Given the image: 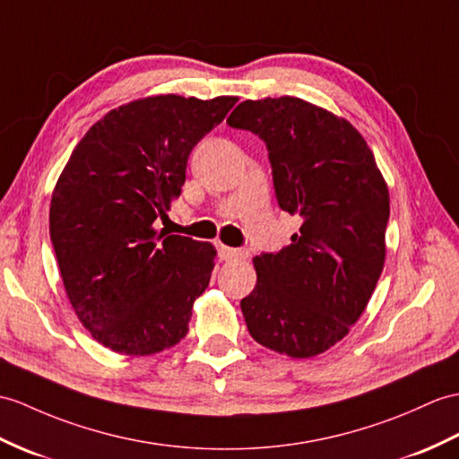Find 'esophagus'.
Instances as JSON below:
<instances>
[{
	"mask_svg": "<svg viewBox=\"0 0 459 459\" xmlns=\"http://www.w3.org/2000/svg\"><path fill=\"white\" fill-rule=\"evenodd\" d=\"M217 250H219V258L221 260H244L248 255L247 250H240V248H230L225 247V244H217Z\"/></svg>",
	"mask_w": 459,
	"mask_h": 459,
	"instance_id": "34e87169",
	"label": "esophagus"
}]
</instances>
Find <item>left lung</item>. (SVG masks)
Returning <instances> with one entry per match:
<instances>
[{
	"label": "left lung",
	"mask_w": 459,
	"mask_h": 459,
	"mask_svg": "<svg viewBox=\"0 0 459 459\" xmlns=\"http://www.w3.org/2000/svg\"><path fill=\"white\" fill-rule=\"evenodd\" d=\"M227 123L268 146L278 204L303 217L278 254L254 258L240 301L255 342L295 359L323 354L356 325L385 264L389 189L366 138L301 98L242 101Z\"/></svg>",
	"instance_id": "left-lung-1"
}]
</instances>
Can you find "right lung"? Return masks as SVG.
<instances>
[{"instance_id":"1","label":"right lung","mask_w":459,"mask_h":459,"mask_svg":"<svg viewBox=\"0 0 459 459\" xmlns=\"http://www.w3.org/2000/svg\"><path fill=\"white\" fill-rule=\"evenodd\" d=\"M238 98L151 95L90 126L50 199V240L80 323L117 354L151 356L187 334L217 250L154 229L179 197L189 152Z\"/></svg>"}]
</instances>
